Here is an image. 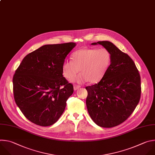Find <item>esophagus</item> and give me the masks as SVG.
Listing matches in <instances>:
<instances>
[{"mask_svg": "<svg viewBox=\"0 0 155 155\" xmlns=\"http://www.w3.org/2000/svg\"><path fill=\"white\" fill-rule=\"evenodd\" d=\"M80 87H81V86L79 85H74V90H76L79 89Z\"/></svg>", "mask_w": 155, "mask_h": 155, "instance_id": "esophagus-1", "label": "esophagus"}]
</instances>
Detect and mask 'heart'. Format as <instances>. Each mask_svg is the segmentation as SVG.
<instances>
[{"label":"heart","mask_w":155,"mask_h":155,"mask_svg":"<svg viewBox=\"0 0 155 155\" xmlns=\"http://www.w3.org/2000/svg\"><path fill=\"white\" fill-rule=\"evenodd\" d=\"M71 59L65 60L62 64L63 76L68 80L91 84L100 82L106 74L111 62V55L106 48H83L76 51L71 55Z\"/></svg>","instance_id":"obj_1"}]
</instances>
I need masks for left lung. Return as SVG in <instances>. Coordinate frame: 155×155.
<instances>
[{"label": "left lung", "mask_w": 155, "mask_h": 155, "mask_svg": "<svg viewBox=\"0 0 155 155\" xmlns=\"http://www.w3.org/2000/svg\"><path fill=\"white\" fill-rule=\"evenodd\" d=\"M101 45L111 55V64L103 78L85 87L88 112L97 125L112 128L124 122L134 112L141 95L140 76L131 58L107 41Z\"/></svg>", "instance_id": "8db88e82"}]
</instances>
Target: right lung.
Returning <instances> with one entry per match:
<instances>
[{
    "mask_svg": "<svg viewBox=\"0 0 155 155\" xmlns=\"http://www.w3.org/2000/svg\"><path fill=\"white\" fill-rule=\"evenodd\" d=\"M75 46L73 42L44 45L27 54L16 69L15 101L31 122L51 126L63 114L74 88L63 76L62 64Z\"/></svg>",
    "mask_w": 155,
    "mask_h": 155,
    "instance_id": "add662e5",
    "label": "right lung"
}]
</instances>
